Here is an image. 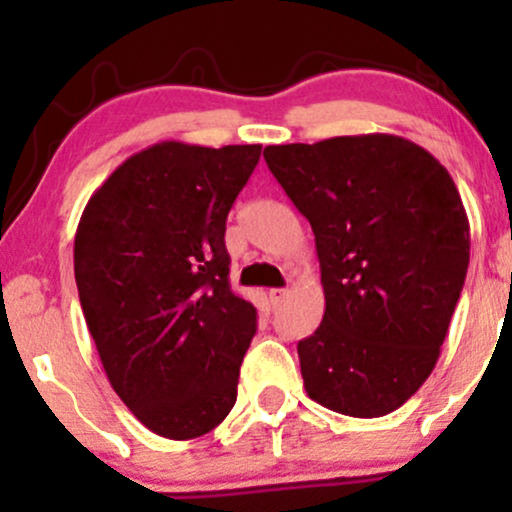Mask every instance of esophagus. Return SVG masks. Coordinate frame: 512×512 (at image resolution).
<instances>
[{
  "label": "esophagus",
  "instance_id": "obj_1",
  "mask_svg": "<svg viewBox=\"0 0 512 512\" xmlns=\"http://www.w3.org/2000/svg\"><path fill=\"white\" fill-rule=\"evenodd\" d=\"M286 296H289V291L286 289H272L269 291V303H272L274 308H279V305L286 301Z\"/></svg>",
  "mask_w": 512,
  "mask_h": 512
}]
</instances>
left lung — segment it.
Wrapping results in <instances>:
<instances>
[{
  "label": "left lung",
  "instance_id": "left-lung-1",
  "mask_svg": "<svg viewBox=\"0 0 512 512\" xmlns=\"http://www.w3.org/2000/svg\"><path fill=\"white\" fill-rule=\"evenodd\" d=\"M315 233L325 315L298 342L305 392L375 419L436 368L469 267V221L450 173L395 134L264 149Z\"/></svg>",
  "mask_w": 512,
  "mask_h": 512
}]
</instances>
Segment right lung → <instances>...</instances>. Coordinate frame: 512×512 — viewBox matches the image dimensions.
I'll return each mask as SVG.
<instances>
[{
	"mask_svg": "<svg viewBox=\"0 0 512 512\" xmlns=\"http://www.w3.org/2000/svg\"><path fill=\"white\" fill-rule=\"evenodd\" d=\"M262 146L161 142L88 199L74 276L117 397L149 431L190 440L233 409L255 305L228 284L226 219Z\"/></svg>",
	"mask_w": 512,
	"mask_h": 512,
	"instance_id": "obj_1",
	"label": "right lung"
}]
</instances>
